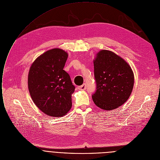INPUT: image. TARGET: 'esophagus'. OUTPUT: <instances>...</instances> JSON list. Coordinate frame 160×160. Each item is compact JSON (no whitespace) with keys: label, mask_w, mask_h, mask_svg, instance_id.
<instances>
[{"label":"esophagus","mask_w":160,"mask_h":160,"mask_svg":"<svg viewBox=\"0 0 160 160\" xmlns=\"http://www.w3.org/2000/svg\"><path fill=\"white\" fill-rule=\"evenodd\" d=\"M78 89H79V90H85V89H86V85L85 84H82V85H81V86H78Z\"/></svg>","instance_id":"34e87169"}]
</instances>
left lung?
I'll return each instance as SVG.
<instances>
[{
  "mask_svg": "<svg viewBox=\"0 0 160 160\" xmlns=\"http://www.w3.org/2000/svg\"><path fill=\"white\" fill-rule=\"evenodd\" d=\"M97 91L92 94L94 104L104 110L122 105L132 91L134 76L124 59L112 51L102 50L93 60Z\"/></svg>",
  "mask_w": 160,
  "mask_h": 160,
  "instance_id": "obj_1",
  "label": "left lung"
}]
</instances>
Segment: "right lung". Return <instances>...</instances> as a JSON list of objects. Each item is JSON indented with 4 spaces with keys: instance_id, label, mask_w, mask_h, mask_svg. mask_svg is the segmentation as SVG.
<instances>
[{
    "instance_id": "obj_1",
    "label": "right lung",
    "mask_w": 160,
    "mask_h": 160,
    "mask_svg": "<svg viewBox=\"0 0 160 160\" xmlns=\"http://www.w3.org/2000/svg\"><path fill=\"white\" fill-rule=\"evenodd\" d=\"M68 57L63 50L53 48L38 57L29 68L30 96L37 107L48 116L61 117L72 107L75 86L63 70Z\"/></svg>"
}]
</instances>
